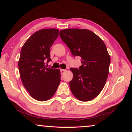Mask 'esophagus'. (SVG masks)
<instances>
[{
	"instance_id": "esophagus-1",
	"label": "esophagus",
	"mask_w": 132,
	"mask_h": 132,
	"mask_svg": "<svg viewBox=\"0 0 132 132\" xmlns=\"http://www.w3.org/2000/svg\"><path fill=\"white\" fill-rule=\"evenodd\" d=\"M66 71V70H64V69H61V73L62 75H63Z\"/></svg>"
}]
</instances>
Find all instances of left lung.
I'll return each mask as SVG.
<instances>
[{
    "label": "left lung",
    "instance_id": "left-lung-1",
    "mask_svg": "<svg viewBox=\"0 0 132 132\" xmlns=\"http://www.w3.org/2000/svg\"><path fill=\"white\" fill-rule=\"evenodd\" d=\"M59 35L72 55L81 58L79 69H70L73 74L69 82L71 93L80 101H91L101 93L108 76L111 58L105 44L87 29H65Z\"/></svg>",
    "mask_w": 132,
    "mask_h": 132
}]
</instances>
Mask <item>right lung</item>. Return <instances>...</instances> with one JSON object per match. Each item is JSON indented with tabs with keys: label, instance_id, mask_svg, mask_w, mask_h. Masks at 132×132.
Wrapping results in <instances>:
<instances>
[{
	"label": "right lung",
	"instance_id": "right-lung-1",
	"mask_svg": "<svg viewBox=\"0 0 132 132\" xmlns=\"http://www.w3.org/2000/svg\"><path fill=\"white\" fill-rule=\"evenodd\" d=\"M55 28L42 29L34 32L21 48L19 61L20 76L30 95L39 101L50 100L55 94L60 82L59 69L47 68L51 61L50 48L59 35Z\"/></svg>",
	"mask_w": 132,
	"mask_h": 132
}]
</instances>
